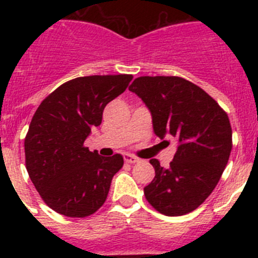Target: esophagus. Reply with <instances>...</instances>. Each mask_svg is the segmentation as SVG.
<instances>
[{
	"label": "esophagus",
	"mask_w": 258,
	"mask_h": 258,
	"mask_svg": "<svg viewBox=\"0 0 258 258\" xmlns=\"http://www.w3.org/2000/svg\"><path fill=\"white\" fill-rule=\"evenodd\" d=\"M124 160H125V163H127V164H134V163H137V161H138V159H137L136 156H133V155L125 154L124 155Z\"/></svg>",
	"instance_id": "1"
}]
</instances>
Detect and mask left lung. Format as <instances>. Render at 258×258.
<instances>
[{
	"instance_id": "obj_1",
	"label": "left lung",
	"mask_w": 258,
	"mask_h": 258,
	"mask_svg": "<svg viewBox=\"0 0 258 258\" xmlns=\"http://www.w3.org/2000/svg\"><path fill=\"white\" fill-rule=\"evenodd\" d=\"M129 90L149 107L155 134L178 140L169 168L150 160L155 178L145 187L146 199L165 216L195 211L217 186L229 161V116L202 88L182 77L141 76Z\"/></svg>"
}]
</instances>
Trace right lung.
I'll return each mask as SVG.
<instances>
[{"mask_svg": "<svg viewBox=\"0 0 258 258\" xmlns=\"http://www.w3.org/2000/svg\"><path fill=\"white\" fill-rule=\"evenodd\" d=\"M132 75L70 80L41 102L24 140L26 168L46 206L67 217H88L104 204L120 154L99 156L84 142L102 122L107 103L125 92Z\"/></svg>", "mask_w": 258, "mask_h": 258, "instance_id": "add662e5", "label": "right lung"}]
</instances>
